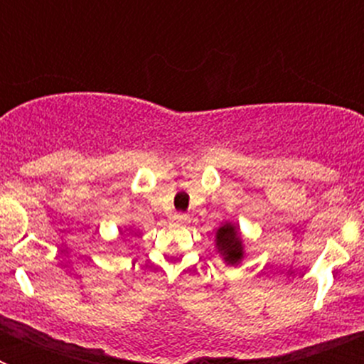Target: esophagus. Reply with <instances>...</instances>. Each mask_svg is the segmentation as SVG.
<instances>
[{"label":"esophagus","instance_id":"obj_1","mask_svg":"<svg viewBox=\"0 0 364 364\" xmlns=\"http://www.w3.org/2000/svg\"><path fill=\"white\" fill-rule=\"evenodd\" d=\"M173 220H175V222H186V220H188V215H186V213H175Z\"/></svg>","mask_w":364,"mask_h":364}]
</instances>
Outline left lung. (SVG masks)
<instances>
[{
  "instance_id": "left-lung-1",
  "label": "left lung",
  "mask_w": 364,
  "mask_h": 364,
  "mask_svg": "<svg viewBox=\"0 0 364 364\" xmlns=\"http://www.w3.org/2000/svg\"><path fill=\"white\" fill-rule=\"evenodd\" d=\"M218 252L224 255L228 264H237L244 255V246L240 240L239 228L233 224H224L217 230Z\"/></svg>"
}]
</instances>
